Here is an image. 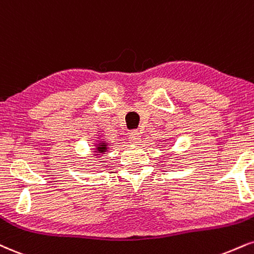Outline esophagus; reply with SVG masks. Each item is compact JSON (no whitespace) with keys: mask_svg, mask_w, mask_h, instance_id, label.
<instances>
[{"mask_svg":"<svg viewBox=\"0 0 254 254\" xmlns=\"http://www.w3.org/2000/svg\"><path fill=\"white\" fill-rule=\"evenodd\" d=\"M129 139L131 143H138L140 140V135L137 130H132L129 133Z\"/></svg>","mask_w":254,"mask_h":254,"instance_id":"esophagus-1","label":"esophagus"}]
</instances>
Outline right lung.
I'll list each match as a JSON object with an SVG mask.
<instances>
[{
  "label": "right lung",
  "mask_w": 254,
  "mask_h": 254,
  "mask_svg": "<svg viewBox=\"0 0 254 254\" xmlns=\"http://www.w3.org/2000/svg\"><path fill=\"white\" fill-rule=\"evenodd\" d=\"M97 151H99L100 154H104V152L106 151V144H105V143H100V144L97 146Z\"/></svg>",
  "instance_id": "right-lung-1"
}]
</instances>
